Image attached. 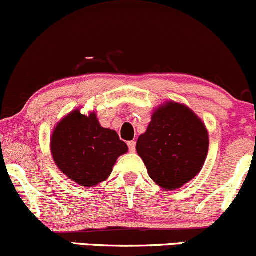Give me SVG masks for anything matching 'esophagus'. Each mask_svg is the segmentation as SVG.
<instances>
[{"label": "esophagus", "mask_w": 256, "mask_h": 256, "mask_svg": "<svg viewBox=\"0 0 256 256\" xmlns=\"http://www.w3.org/2000/svg\"><path fill=\"white\" fill-rule=\"evenodd\" d=\"M128 148H129V152H136V142L134 140L128 142Z\"/></svg>", "instance_id": "1"}]
</instances>
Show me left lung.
<instances>
[{"label": "left lung", "instance_id": "obj_1", "mask_svg": "<svg viewBox=\"0 0 256 256\" xmlns=\"http://www.w3.org/2000/svg\"><path fill=\"white\" fill-rule=\"evenodd\" d=\"M210 146L208 130L186 104L166 101L154 110L136 152L156 185L174 191L194 178L204 168Z\"/></svg>", "mask_w": 256, "mask_h": 256}]
</instances>
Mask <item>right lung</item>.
<instances>
[{
  "label": "right lung",
  "mask_w": 256,
  "mask_h": 256,
  "mask_svg": "<svg viewBox=\"0 0 256 256\" xmlns=\"http://www.w3.org/2000/svg\"><path fill=\"white\" fill-rule=\"evenodd\" d=\"M55 165L78 185L94 187L110 178L113 166L128 146L117 132L104 128L96 112L71 110L59 120L50 136Z\"/></svg>",
  "instance_id": "right-lung-1"
}]
</instances>
